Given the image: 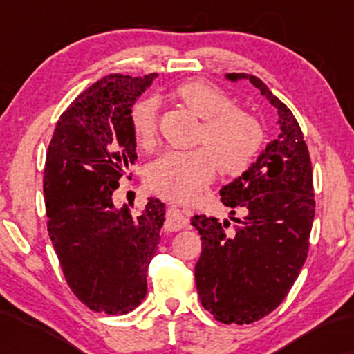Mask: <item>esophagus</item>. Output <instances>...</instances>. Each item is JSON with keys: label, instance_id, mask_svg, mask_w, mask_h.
<instances>
[{"label": "esophagus", "instance_id": "esophagus-1", "mask_svg": "<svg viewBox=\"0 0 354 354\" xmlns=\"http://www.w3.org/2000/svg\"><path fill=\"white\" fill-rule=\"evenodd\" d=\"M189 225V219L186 218V214L183 213L181 209L171 208L168 209V213H166V221H165V228L166 231H180L183 228H186V226Z\"/></svg>", "mask_w": 354, "mask_h": 354}]
</instances>
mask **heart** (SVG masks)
<instances>
[{"instance_id":"obj_1","label":"heart","mask_w":354,"mask_h":354,"mask_svg":"<svg viewBox=\"0 0 354 354\" xmlns=\"http://www.w3.org/2000/svg\"><path fill=\"white\" fill-rule=\"evenodd\" d=\"M174 95L203 120L198 143L206 148L163 154L149 168L148 183L161 196L185 201L209 185L216 165L230 176L245 173L263 149L265 128L250 111L234 106L236 103L225 89L209 81H186ZM129 123L138 145L151 148L158 123L156 100L136 101L129 113Z\"/></svg>"}]
</instances>
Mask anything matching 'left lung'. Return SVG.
<instances>
[{"mask_svg": "<svg viewBox=\"0 0 354 354\" xmlns=\"http://www.w3.org/2000/svg\"><path fill=\"white\" fill-rule=\"evenodd\" d=\"M226 78L248 80L261 91L278 111L279 135L219 191L233 226L205 214L191 219L203 248L194 279L214 319L250 324L281 304L306 261L315 193L310 153L291 109L253 75L230 73ZM236 210L239 218H234Z\"/></svg>", "mask_w": 354, "mask_h": 354, "instance_id": "1", "label": "left lung"}]
</instances>
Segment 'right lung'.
Segmentation results:
<instances>
[{
  "mask_svg": "<svg viewBox=\"0 0 354 354\" xmlns=\"http://www.w3.org/2000/svg\"><path fill=\"white\" fill-rule=\"evenodd\" d=\"M156 76L116 73L96 81L59 116L48 146V234L73 293L104 315H126L143 301L161 239L165 205L158 198L136 214L113 203L138 160L129 113Z\"/></svg>",
  "mask_w": 354,
  "mask_h": 354,
  "instance_id": "1",
  "label": "right lung"
}]
</instances>
